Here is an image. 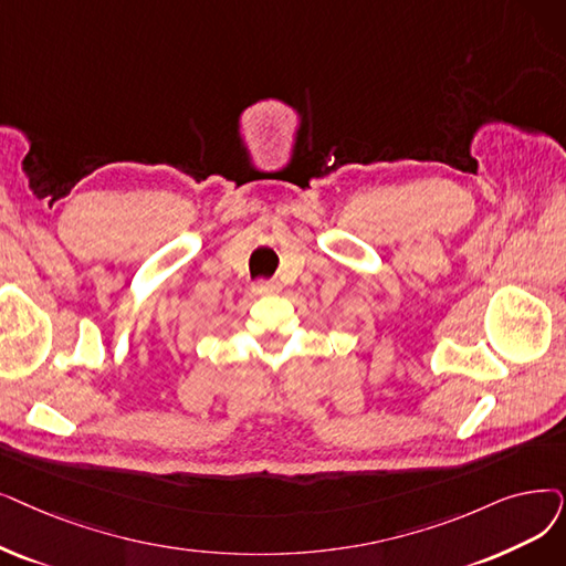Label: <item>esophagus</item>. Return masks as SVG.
Wrapping results in <instances>:
<instances>
[{
  "label": "esophagus",
  "mask_w": 566,
  "mask_h": 566,
  "mask_svg": "<svg viewBox=\"0 0 566 566\" xmlns=\"http://www.w3.org/2000/svg\"><path fill=\"white\" fill-rule=\"evenodd\" d=\"M254 291L259 293V296H270V293H280L282 284L280 282H256Z\"/></svg>",
  "instance_id": "34e87169"
}]
</instances>
